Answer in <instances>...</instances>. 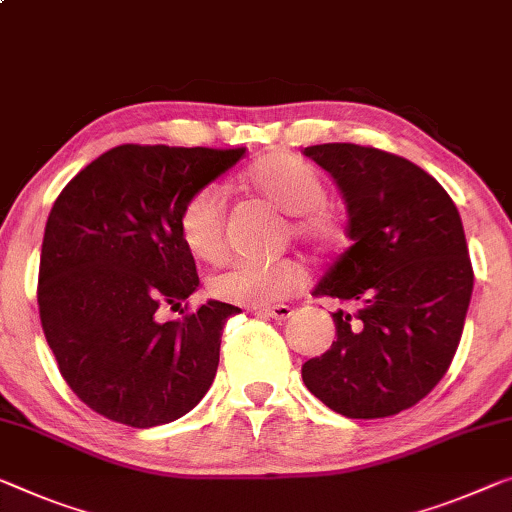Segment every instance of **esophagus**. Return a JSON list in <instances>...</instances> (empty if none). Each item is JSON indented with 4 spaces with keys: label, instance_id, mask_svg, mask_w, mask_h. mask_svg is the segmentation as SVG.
Masks as SVG:
<instances>
[{
    "label": "esophagus",
    "instance_id": "esophagus-1",
    "mask_svg": "<svg viewBox=\"0 0 512 512\" xmlns=\"http://www.w3.org/2000/svg\"><path fill=\"white\" fill-rule=\"evenodd\" d=\"M258 313H265V316H270L274 320H286L293 316V309H290L288 304H274V306H258L256 309Z\"/></svg>",
    "mask_w": 512,
    "mask_h": 512
}]
</instances>
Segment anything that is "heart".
I'll return each instance as SVG.
<instances>
[{"label":"heart","instance_id":"heart-1","mask_svg":"<svg viewBox=\"0 0 512 512\" xmlns=\"http://www.w3.org/2000/svg\"><path fill=\"white\" fill-rule=\"evenodd\" d=\"M249 190L261 194L286 215H293V233L313 245L336 240L338 226L327 206V187L316 169L302 157L274 153L247 171ZM178 231L185 247L201 261H217L224 251V196L217 187H203L180 210ZM304 283V270L290 258L254 261L235 258L210 277V290L219 300L261 306L283 300Z\"/></svg>","mask_w":512,"mask_h":512}]
</instances>
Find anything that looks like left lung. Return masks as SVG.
Masks as SVG:
<instances>
[{
  "label": "left lung",
  "instance_id": "obj_1",
  "mask_svg": "<svg viewBox=\"0 0 512 512\" xmlns=\"http://www.w3.org/2000/svg\"><path fill=\"white\" fill-rule=\"evenodd\" d=\"M304 155L341 190L352 240L313 293L352 311L332 313L336 341L306 361L302 380L350 419L393 416L435 389L458 350L474 290L460 212L405 157L357 144Z\"/></svg>",
  "mask_w": 512,
  "mask_h": 512
}]
</instances>
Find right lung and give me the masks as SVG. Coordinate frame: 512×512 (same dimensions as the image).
<instances>
[{
    "label": "right lung",
    "instance_id": "1",
    "mask_svg": "<svg viewBox=\"0 0 512 512\" xmlns=\"http://www.w3.org/2000/svg\"><path fill=\"white\" fill-rule=\"evenodd\" d=\"M245 157V148L123 144L84 167L45 224L38 311L59 371L107 419L153 428L185 416L215 380L226 320L208 300L162 322L199 288L180 210ZM183 313V311H180Z\"/></svg>",
    "mask_w": 512,
    "mask_h": 512
}]
</instances>
